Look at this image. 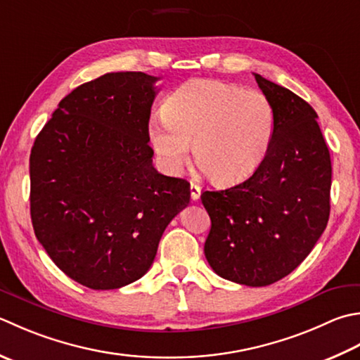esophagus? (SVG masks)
I'll return each mask as SVG.
<instances>
[{"mask_svg": "<svg viewBox=\"0 0 360 360\" xmlns=\"http://www.w3.org/2000/svg\"><path fill=\"white\" fill-rule=\"evenodd\" d=\"M200 195H201V187L198 184H195V182H192V184H190V198L196 201L200 198Z\"/></svg>", "mask_w": 360, "mask_h": 360, "instance_id": "1", "label": "esophagus"}]
</instances>
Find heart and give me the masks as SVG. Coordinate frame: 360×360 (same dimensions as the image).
<instances>
[{"label": "heart", "instance_id": "heart-1", "mask_svg": "<svg viewBox=\"0 0 360 360\" xmlns=\"http://www.w3.org/2000/svg\"><path fill=\"white\" fill-rule=\"evenodd\" d=\"M274 132V108L259 90L195 79L179 87L165 115L148 124V140L165 172L176 174L190 151L217 184H234L262 164Z\"/></svg>", "mask_w": 360, "mask_h": 360}]
</instances>
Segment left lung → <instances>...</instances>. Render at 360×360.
Masks as SVG:
<instances>
[{
    "mask_svg": "<svg viewBox=\"0 0 360 360\" xmlns=\"http://www.w3.org/2000/svg\"><path fill=\"white\" fill-rule=\"evenodd\" d=\"M255 77L274 108L269 151L245 182L202 192L201 201L212 223L204 243L212 270L232 283L264 287L297 269L326 229L333 167L312 105Z\"/></svg>",
    "mask_w": 360,
    "mask_h": 360,
    "instance_id": "1",
    "label": "left lung"
}]
</instances>
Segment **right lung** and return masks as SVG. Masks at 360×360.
<instances>
[{"label":"right lung","instance_id":"add662e5","mask_svg":"<svg viewBox=\"0 0 360 360\" xmlns=\"http://www.w3.org/2000/svg\"><path fill=\"white\" fill-rule=\"evenodd\" d=\"M159 77L108 73L59 103L31 150V220L59 269L94 290L150 270L162 234L190 201L186 179L153 167L148 122Z\"/></svg>","mask_w":360,"mask_h":360}]
</instances>
